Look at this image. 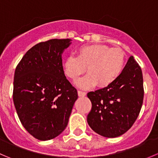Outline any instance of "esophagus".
Instances as JSON below:
<instances>
[{
    "instance_id": "obj_1",
    "label": "esophagus",
    "mask_w": 158,
    "mask_h": 158,
    "mask_svg": "<svg viewBox=\"0 0 158 158\" xmlns=\"http://www.w3.org/2000/svg\"><path fill=\"white\" fill-rule=\"evenodd\" d=\"M85 95H86V93H85V92L78 91V96H79V97H83V96H85Z\"/></svg>"
}]
</instances>
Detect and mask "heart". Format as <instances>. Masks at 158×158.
I'll use <instances>...</instances> for the list:
<instances>
[{"instance_id":"b5f03b06","label":"heart","mask_w":158,"mask_h":158,"mask_svg":"<svg viewBox=\"0 0 158 158\" xmlns=\"http://www.w3.org/2000/svg\"><path fill=\"white\" fill-rule=\"evenodd\" d=\"M125 62V53L120 48L90 45L81 47L78 50V56H67L63 62V69L65 75L75 82L85 73L87 68L89 74L79 79L76 85L84 89L96 85L106 88L119 79Z\"/></svg>"}]
</instances>
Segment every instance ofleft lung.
Listing matches in <instances>:
<instances>
[{
    "label": "left lung",
    "mask_w": 158,
    "mask_h": 158,
    "mask_svg": "<svg viewBox=\"0 0 158 158\" xmlns=\"http://www.w3.org/2000/svg\"><path fill=\"white\" fill-rule=\"evenodd\" d=\"M92 110L87 122L96 134L114 138L126 133L137 120L143 99V75L131 56L119 79L106 88L87 94Z\"/></svg>",
    "instance_id": "obj_1"
}]
</instances>
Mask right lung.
I'll return each mask as SVG.
<instances>
[{
    "label": "right lung",
    "instance_id": "obj_1",
    "mask_svg": "<svg viewBox=\"0 0 158 158\" xmlns=\"http://www.w3.org/2000/svg\"><path fill=\"white\" fill-rule=\"evenodd\" d=\"M71 44V39L37 44L15 69L14 104L23 127L38 140H52L62 134L78 99L62 66V55Z\"/></svg>",
    "mask_w": 158,
    "mask_h": 158
}]
</instances>
